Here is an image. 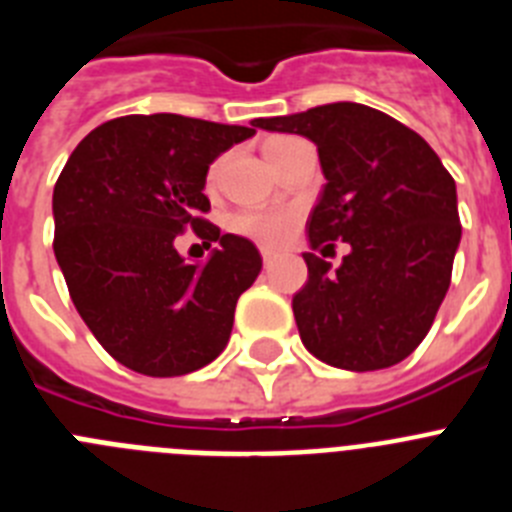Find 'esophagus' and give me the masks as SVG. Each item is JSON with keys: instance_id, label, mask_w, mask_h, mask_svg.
<instances>
[{"instance_id": "34e87169", "label": "esophagus", "mask_w": 512, "mask_h": 512, "mask_svg": "<svg viewBox=\"0 0 512 512\" xmlns=\"http://www.w3.org/2000/svg\"><path fill=\"white\" fill-rule=\"evenodd\" d=\"M261 259H264V264L269 266L271 261L277 259V251H271V248H261Z\"/></svg>"}]
</instances>
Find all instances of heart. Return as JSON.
<instances>
[{"label": "heart", "mask_w": 512, "mask_h": 512, "mask_svg": "<svg viewBox=\"0 0 512 512\" xmlns=\"http://www.w3.org/2000/svg\"><path fill=\"white\" fill-rule=\"evenodd\" d=\"M295 138L287 135H277L264 143V153L269 158V164H274L279 153L289 146ZM217 182V164L207 171V187H215ZM297 212L289 207H266V210H243L238 215L230 217V228L233 233L251 238V241L261 243V246H282L289 241V235L295 230Z\"/></svg>", "instance_id": "obj_1"}]
</instances>
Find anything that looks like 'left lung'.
Masks as SVG:
<instances>
[{
	"mask_svg": "<svg viewBox=\"0 0 512 512\" xmlns=\"http://www.w3.org/2000/svg\"><path fill=\"white\" fill-rule=\"evenodd\" d=\"M256 125L318 146L328 184L307 235L323 251L351 246L336 274L305 253L307 282L292 297L305 348L348 372L408 359L436 320L461 238L456 184L441 158L408 125L356 102Z\"/></svg>",
	"mask_w": 512,
	"mask_h": 512,
	"instance_id": "left-lung-1",
	"label": "left lung"
}]
</instances>
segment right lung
<instances>
[{
	"instance_id": "right-lung-1",
	"label": "right lung",
	"mask_w": 512,
	"mask_h": 512,
	"mask_svg": "<svg viewBox=\"0 0 512 512\" xmlns=\"http://www.w3.org/2000/svg\"><path fill=\"white\" fill-rule=\"evenodd\" d=\"M253 128H259L256 120ZM171 115H125L74 148L53 189V251L81 320L122 366L182 377L210 364L256 282L251 241L207 220V169L256 130ZM192 227L221 246L197 270L173 241Z\"/></svg>"
}]
</instances>
